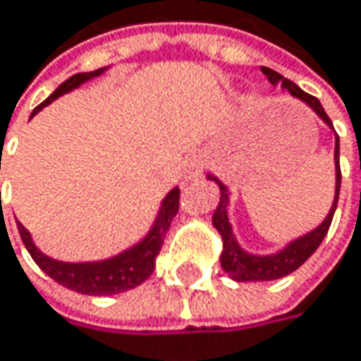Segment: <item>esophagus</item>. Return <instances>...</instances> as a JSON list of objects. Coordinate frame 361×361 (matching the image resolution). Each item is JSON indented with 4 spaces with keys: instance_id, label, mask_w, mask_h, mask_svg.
I'll use <instances>...</instances> for the list:
<instances>
[{
    "instance_id": "esophagus-1",
    "label": "esophagus",
    "mask_w": 361,
    "mask_h": 361,
    "mask_svg": "<svg viewBox=\"0 0 361 361\" xmlns=\"http://www.w3.org/2000/svg\"><path fill=\"white\" fill-rule=\"evenodd\" d=\"M202 176V159L197 156H190L183 164V180L193 181Z\"/></svg>"
}]
</instances>
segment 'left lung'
I'll use <instances>...</instances> for the list:
<instances>
[{
	"label": "left lung",
	"mask_w": 361,
	"mask_h": 361,
	"mask_svg": "<svg viewBox=\"0 0 361 361\" xmlns=\"http://www.w3.org/2000/svg\"><path fill=\"white\" fill-rule=\"evenodd\" d=\"M262 73L266 75L267 81L271 85L281 83L283 90H288L290 94L304 102L305 106L310 107L317 118L322 119L329 130H334L331 119L328 118V114L324 111V107L319 104V99L314 95L305 94L304 90H300L293 81L286 80L283 75H280L278 71L269 68H262ZM334 166H336V193H334V202L329 207L328 216L324 218V221L310 230L304 235L295 238L292 242H288L281 250L274 252V254H252L247 250H243L233 228L230 221V190L224 181H219L214 173H207L205 178L214 183H218L219 188V202L214 216H212V224L221 235V255H219V264L224 267V271L230 276L233 281H271L280 280L283 276H290L292 271H295L298 267L304 264L310 255L316 252L319 247V243L324 242L326 233L329 230V224L334 218V212L338 207V197H340V185H342V171H340V137L336 135V147H334Z\"/></svg>",
	"instance_id": "obj_1"
}]
</instances>
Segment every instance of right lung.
Masks as SVG:
<instances>
[{
	"label": "right lung",
	"instance_id": "1",
	"mask_svg": "<svg viewBox=\"0 0 361 361\" xmlns=\"http://www.w3.org/2000/svg\"><path fill=\"white\" fill-rule=\"evenodd\" d=\"M107 68L95 69V71H87V73H75L71 75L68 81H63L57 87L54 94L45 99L44 104L33 109L32 118L42 111L45 106H49L51 102H56L59 95L69 94L73 90H78L85 81L94 80L97 75H102ZM180 209V188L169 190L168 195L161 200L159 204V212H157L156 219L152 224V228L143 235L137 243H133L131 247L123 250L121 254L111 255L106 259H97V262H61V259H54L49 255H45L35 242H33L32 233L25 230L18 221V230L23 245L27 247V252L33 257V262L42 267L51 280L61 283L63 288L73 290L78 293H85V295H114V293L128 292L137 288L140 283L147 280L156 267V257L161 250L164 238L168 233L171 219L176 218Z\"/></svg>",
	"mask_w": 361,
	"mask_h": 361
}]
</instances>
